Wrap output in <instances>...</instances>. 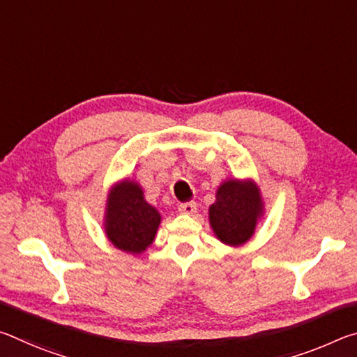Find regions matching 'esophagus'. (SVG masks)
Returning a JSON list of instances; mask_svg holds the SVG:
<instances>
[{"label": "esophagus", "instance_id": "34e87169", "mask_svg": "<svg viewBox=\"0 0 357 357\" xmlns=\"http://www.w3.org/2000/svg\"><path fill=\"white\" fill-rule=\"evenodd\" d=\"M178 211H179L181 214H189V215H192V214L197 211V203H195V202L181 203L179 206H178Z\"/></svg>", "mask_w": 357, "mask_h": 357}]
</instances>
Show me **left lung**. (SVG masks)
<instances>
[{"instance_id": "obj_1", "label": "left lung", "mask_w": 357, "mask_h": 357, "mask_svg": "<svg viewBox=\"0 0 357 357\" xmlns=\"http://www.w3.org/2000/svg\"><path fill=\"white\" fill-rule=\"evenodd\" d=\"M264 204L253 181L228 179L215 193L209 206V223L217 239L227 245H243L255 233Z\"/></svg>"}]
</instances>
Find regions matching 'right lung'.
<instances>
[{
  "label": "right lung",
  "instance_id": "1",
  "mask_svg": "<svg viewBox=\"0 0 357 357\" xmlns=\"http://www.w3.org/2000/svg\"><path fill=\"white\" fill-rule=\"evenodd\" d=\"M104 225L116 249L138 255L153 244L160 214L144 200L140 184L124 179L108 192Z\"/></svg>",
  "mask_w": 357,
  "mask_h": 357
}]
</instances>
